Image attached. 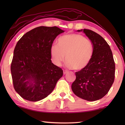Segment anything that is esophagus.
I'll use <instances>...</instances> for the list:
<instances>
[{
	"label": "esophagus",
	"instance_id": "34e87169",
	"mask_svg": "<svg viewBox=\"0 0 125 125\" xmlns=\"http://www.w3.org/2000/svg\"><path fill=\"white\" fill-rule=\"evenodd\" d=\"M67 73H68L67 71H64V74H66Z\"/></svg>",
	"mask_w": 125,
	"mask_h": 125
}]
</instances>
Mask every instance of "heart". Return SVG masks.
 Returning a JSON list of instances; mask_svg holds the SVG:
<instances>
[{
    "label": "heart",
    "instance_id": "b5f03b06",
    "mask_svg": "<svg viewBox=\"0 0 125 125\" xmlns=\"http://www.w3.org/2000/svg\"><path fill=\"white\" fill-rule=\"evenodd\" d=\"M50 53L51 60L56 65L60 66L65 57L68 68L80 71L89 64L93 48L90 41L83 36L71 33L59 37L57 45L51 47Z\"/></svg>",
    "mask_w": 125,
    "mask_h": 125
}]
</instances>
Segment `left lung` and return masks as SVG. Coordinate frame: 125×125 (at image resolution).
I'll use <instances>...</instances> for the list:
<instances>
[{
  "mask_svg": "<svg viewBox=\"0 0 125 125\" xmlns=\"http://www.w3.org/2000/svg\"><path fill=\"white\" fill-rule=\"evenodd\" d=\"M93 44V54L88 65L76 72V78L72 85L74 94L88 101L104 97L110 90L115 77V63L110 46L101 36L93 31L83 29Z\"/></svg>",
  "mask_w": 125,
  "mask_h": 125,
  "instance_id": "1",
  "label": "left lung"
}]
</instances>
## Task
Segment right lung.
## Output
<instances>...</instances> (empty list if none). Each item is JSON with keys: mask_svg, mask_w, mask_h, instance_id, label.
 <instances>
[{"mask_svg": "<svg viewBox=\"0 0 125 125\" xmlns=\"http://www.w3.org/2000/svg\"><path fill=\"white\" fill-rule=\"evenodd\" d=\"M57 27L41 26L27 32L17 42L11 72L14 89L25 100L39 101L52 93L63 71L52 62L51 48L58 35Z\"/></svg>", "mask_w": 125, "mask_h": 125, "instance_id": "obj_1", "label": "right lung"}]
</instances>
